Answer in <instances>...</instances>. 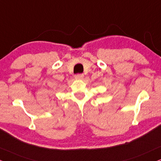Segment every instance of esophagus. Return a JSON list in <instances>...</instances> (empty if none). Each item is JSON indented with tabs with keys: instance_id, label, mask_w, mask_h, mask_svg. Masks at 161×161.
I'll list each match as a JSON object with an SVG mask.
<instances>
[{
	"instance_id": "obj_1",
	"label": "esophagus",
	"mask_w": 161,
	"mask_h": 161,
	"mask_svg": "<svg viewBox=\"0 0 161 161\" xmlns=\"http://www.w3.org/2000/svg\"><path fill=\"white\" fill-rule=\"evenodd\" d=\"M84 75L83 74H77V75H75V77L76 79H82L83 77H84Z\"/></svg>"
}]
</instances>
